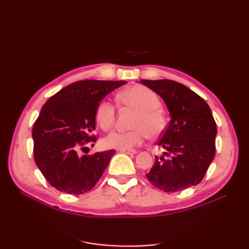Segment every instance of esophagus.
I'll list each match as a JSON object with an SVG mask.
<instances>
[{
  "label": "esophagus",
  "instance_id": "1",
  "mask_svg": "<svg viewBox=\"0 0 249 249\" xmlns=\"http://www.w3.org/2000/svg\"><path fill=\"white\" fill-rule=\"evenodd\" d=\"M122 153H125V154H136V150H120Z\"/></svg>",
  "mask_w": 249,
  "mask_h": 249
}]
</instances>
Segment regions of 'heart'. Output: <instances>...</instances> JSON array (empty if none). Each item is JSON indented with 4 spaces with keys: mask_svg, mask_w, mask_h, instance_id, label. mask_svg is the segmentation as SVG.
Segmentation results:
<instances>
[{
    "mask_svg": "<svg viewBox=\"0 0 249 249\" xmlns=\"http://www.w3.org/2000/svg\"><path fill=\"white\" fill-rule=\"evenodd\" d=\"M118 103L137 111L128 131H113L104 139V144L112 149L129 150L141 144L146 136H160L166 126V118L160 109L161 103L157 94L144 86L125 89L116 96ZM115 106L107 99L99 102L95 110V121L104 131L114 124Z\"/></svg>",
    "mask_w": 249,
    "mask_h": 249,
    "instance_id": "heart-1",
    "label": "heart"
}]
</instances>
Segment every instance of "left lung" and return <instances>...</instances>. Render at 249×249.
<instances>
[{"label": "left lung", "mask_w": 249, "mask_h": 249, "mask_svg": "<svg viewBox=\"0 0 249 249\" xmlns=\"http://www.w3.org/2000/svg\"><path fill=\"white\" fill-rule=\"evenodd\" d=\"M165 100L171 121L157 142L163 150L146 173L153 186L174 193L199 184L215 156L217 134L209 105L187 87L172 80H140Z\"/></svg>", "instance_id": "1"}]
</instances>
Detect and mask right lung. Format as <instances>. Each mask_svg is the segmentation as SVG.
Instances as JSON below:
<instances>
[{
	"mask_svg": "<svg viewBox=\"0 0 249 249\" xmlns=\"http://www.w3.org/2000/svg\"><path fill=\"white\" fill-rule=\"evenodd\" d=\"M125 83L77 81L62 89L43 106L32 130L33 151L37 167L51 186L60 192L81 195L98 182L115 151L82 156L78 152L96 142L93 131L98 103Z\"/></svg>",
	"mask_w": 249,
	"mask_h": 249,
	"instance_id": "add662e5",
	"label": "right lung"
}]
</instances>
